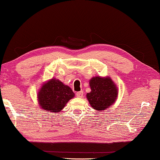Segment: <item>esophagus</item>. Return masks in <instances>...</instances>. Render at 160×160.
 <instances>
[{"mask_svg": "<svg viewBox=\"0 0 160 160\" xmlns=\"http://www.w3.org/2000/svg\"><path fill=\"white\" fill-rule=\"evenodd\" d=\"M76 96H77L78 98H82L83 96V91H79V92H76Z\"/></svg>", "mask_w": 160, "mask_h": 160, "instance_id": "1", "label": "esophagus"}]
</instances>
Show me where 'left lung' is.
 I'll return each mask as SVG.
<instances>
[{
	"mask_svg": "<svg viewBox=\"0 0 160 160\" xmlns=\"http://www.w3.org/2000/svg\"><path fill=\"white\" fill-rule=\"evenodd\" d=\"M91 92L87 97L92 108L98 111L104 110L115 102L118 95L116 85L110 77L96 76L90 80Z\"/></svg>",
	"mask_w": 160,
	"mask_h": 160,
	"instance_id": "8db88e82",
	"label": "left lung"
}]
</instances>
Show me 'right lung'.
Returning <instances> with one entry per match:
<instances>
[{
	"mask_svg": "<svg viewBox=\"0 0 160 160\" xmlns=\"http://www.w3.org/2000/svg\"><path fill=\"white\" fill-rule=\"evenodd\" d=\"M74 96L75 93L69 86L52 78L42 85L38 93V100L42 110L56 114L60 112Z\"/></svg>",
	"mask_w": 160,
	"mask_h": 160,
	"instance_id": "obj_1",
	"label": "right lung"
}]
</instances>
